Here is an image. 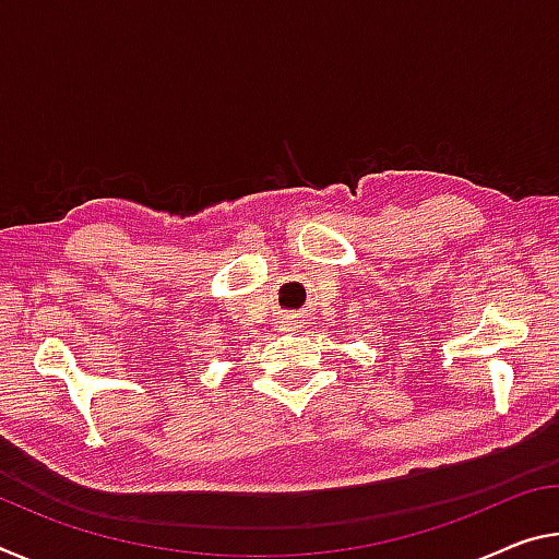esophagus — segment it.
<instances>
[{"label": "esophagus", "mask_w": 559, "mask_h": 559, "mask_svg": "<svg viewBox=\"0 0 559 559\" xmlns=\"http://www.w3.org/2000/svg\"><path fill=\"white\" fill-rule=\"evenodd\" d=\"M286 323H288V325H296V323H294V321H290V318H288V321H286Z\"/></svg>", "instance_id": "1"}]
</instances>
